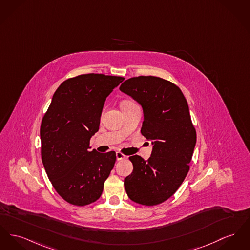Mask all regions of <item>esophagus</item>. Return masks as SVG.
<instances>
[{"label":"esophagus","mask_w":250,"mask_h":250,"mask_svg":"<svg viewBox=\"0 0 250 250\" xmlns=\"http://www.w3.org/2000/svg\"><path fill=\"white\" fill-rule=\"evenodd\" d=\"M116 159H117V161H122V160L125 159V155H124L121 152H116Z\"/></svg>","instance_id":"34e87169"}]
</instances>
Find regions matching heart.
I'll use <instances>...</instances> for the list:
<instances>
[{
  "mask_svg": "<svg viewBox=\"0 0 250 250\" xmlns=\"http://www.w3.org/2000/svg\"><path fill=\"white\" fill-rule=\"evenodd\" d=\"M134 104L133 102H129V101H126V102H124L123 104H122V106H125V105H128V104Z\"/></svg>",
  "mask_w": 250,
  "mask_h": 250,
  "instance_id": "b5f03b06",
  "label": "heart"
}]
</instances>
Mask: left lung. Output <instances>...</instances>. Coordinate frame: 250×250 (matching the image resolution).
Wrapping results in <instances>:
<instances>
[{
	"label": "left lung",
	"mask_w": 250,
	"mask_h": 250,
	"mask_svg": "<svg viewBox=\"0 0 250 250\" xmlns=\"http://www.w3.org/2000/svg\"><path fill=\"white\" fill-rule=\"evenodd\" d=\"M120 89L142 104L141 132L154 145L148 162L129 157L133 172L125 178V189L138 204L159 205L177 191L190 170L196 131L187 100L174 83L152 75L129 78Z\"/></svg>",
	"instance_id": "8db88e82"
}]
</instances>
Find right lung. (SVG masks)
<instances>
[{
	"mask_svg": "<svg viewBox=\"0 0 250 250\" xmlns=\"http://www.w3.org/2000/svg\"><path fill=\"white\" fill-rule=\"evenodd\" d=\"M124 77L84 74L61 83L41 125L42 160L53 187L68 203L86 206L102 194L116 153L88 151L105 98Z\"/></svg>",
	"mask_w": 250,
	"mask_h": 250,
	"instance_id": "obj_1",
	"label": "right lung"
}]
</instances>
